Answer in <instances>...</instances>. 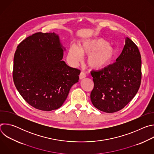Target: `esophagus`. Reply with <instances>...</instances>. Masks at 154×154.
<instances>
[{"label": "esophagus", "instance_id": "obj_1", "mask_svg": "<svg viewBox=\"0 0 154 154\" xmlns=\"http://www.w3.org/2000/svg\"><path fill=\"white\" fill-rule=\"evenodd\" d=\"M85 77H86L85 74L84 72H81L80 74V75H79V78H80V79L82 80V79H83L85 78Z\"/></svg>", "mask_w": 154, "mask_h": 154}]
</instances>
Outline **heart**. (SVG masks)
<instances>
[{
  "mask_svg": "<svg viewBox=\"0 0 154 154\" xmlns=\"http://www.w3.org/2000/svg\"><path fill=\"white\" fill-rule=\"evenodd\" d=\"M82 55H88L86 63L93 70H100L111 64L116 55V49L106 41L100 38L83 41L79 48L72 44L67 54L70 63L76 65L82 61Z\"/></svg>",
  "mask_w": 154,
  "mask_h": 154,
  "instance_id": "obj_1",
  "label": "heart"
}]
</instances>
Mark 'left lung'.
<instances>
[{
    "instance_id": "1",
    "label": "left lung",
    "mask_w": 154,
    "mask_h": 154,
    "mask_svg": "<svg viewBox=\"0 0 154 154\" xmlns=\"http://www.w3.org/2000/svg\"><path fill=\"white\" fill-rule=\"evenodd\" d=\"M94 88L90 97L93 105L105 113L121 110L137 93L141 80V57L138 47L128 37L116 62L91 72Z\"/></svg>"
}]
</instances>
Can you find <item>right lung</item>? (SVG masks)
Masks as SVG:
<instances>
[{"instance_id":"right-lung-1","label":"right lung","mask_w":154,"mask_h":154,"mask_svg":"<svg viewBox=\"0 0 154 154\" xmlns=\"http://www.w3.org/2000/svg\"><path fill=\"white\" fill-rule=\"evenodd\" d=\"M65 48L58 34L36 33L22 41L15 52L13 78L16 89L33 107L42 111L60 108L80 71L62 60Z\"/></svg>"}]
</instances>
